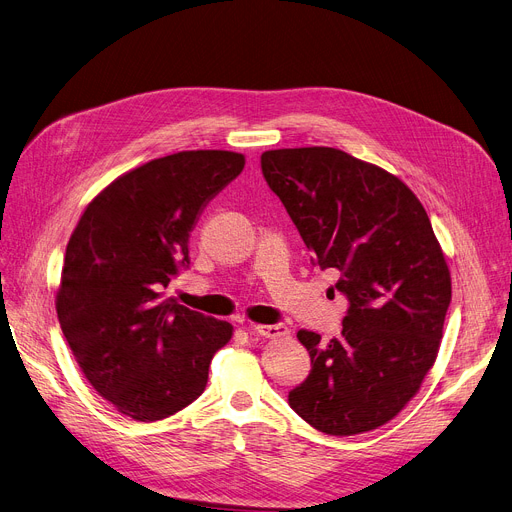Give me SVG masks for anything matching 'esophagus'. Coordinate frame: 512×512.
Segmentation results:
<instances>
[{"mask_svg":"<svg viewBox=\"0 0 512 512\" xmlns=\"http://www.w3.org/2000/svg\"><path fill=\"white\" fill-rule=\"evenodd\" d=\"M255 332L263 338H286L290 330L284 324H274V326H255Z\"/></svg>","mask_w":512,"mask_h":512,"instance_id":"obj_1","label":"esophagus"}]
</instances>
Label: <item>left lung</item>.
Listing matches in <instances>:
<instances>
[{
  "label": "left lung",
  "mask_w": 512,
  "mask_h": 512,
  "mask_svg": "<svg viewBox=\"0 0 512 512\" xmlns=\"http://www.w3.org/2000/svg\"><path fill=\"white\" fill-rule=\"evenodd\" d=\"M261 170L351 303L338 338L297 334L311 373L288 405L330 436L378 429L409 405L440 351L450 270L432 222L398 176L334 147L265 151Z\"/></svg>",
  "instance_id": "1"
}]
</instances>
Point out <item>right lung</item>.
<instances>
[{
  "label": "right lung",
  "instance_id": "add662e5",
  "mask_svg": "<svg viewBox=\"0 0 512 512\" xmlns=\"http://www.w3.org/2000/svg\"><path fill=\"white\" fill-rule=\"evenodd\" d=\"M245 168V155L180 151L134 168L85 207L68 240L56 309L89 384L134 421L197 400L234 328L164 299L188 263L201 207Z\"/></svg>",
  "mask_w": 512,
  "mask_h": 512
}]
</instances>
